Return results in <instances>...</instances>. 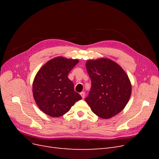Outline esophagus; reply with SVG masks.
I'll return each instance as SVG.
<instances>
[{
	"label": "esophagus",
	"mask_w": 159,
	"mask_h": 159,
	"mask_svg": "<svg viewBox=\"0 0 159 159\" xmlns=\"http://www.w3.org/2000/svg\"><path fill=\"white\" fill-rule=\"evenodd\" d=\"M80 95H81V98H82L83 99H84V98H85V92H81L80 93Z\"/></svg>",
	"instance_id": "esophagus-1"
}]
</instances>
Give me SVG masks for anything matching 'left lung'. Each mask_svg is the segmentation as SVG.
Instances as JSON below:
<instances>
[{"mask_svg":"<svg viewBox=\"0 0 159 159\" xmlns=\"http://www.w3.org/2000/svg\"><path fill=\"white\" fill-rule=\"evenodd\" d=\"M86 69L91 80L89 95L85 99L98 117L109 119L126 106L131 95V84L125 71L109 58L89 60Z\"/></svg>","mask_w":159,"mask_h":159,"instance_id":"8db88e82","label":"left lung"}]
</instances>
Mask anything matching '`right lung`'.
<instances>
[{
    "label": "right lung",
    "mask_w": 159,
    "mask_h": 159,
    "mask_svg": "<svg viewBox=\"0 0 159 159\" xmlns=\"http://www.w3.org/2000/svg\"><path fill=\"white\" fill-rule=\"evenodd\" d=\"M78 62L77 59L56 57L47 61L37 72L32 92L42 111L52 117H61L82 99L74 91V84L68 78L70 71Z\"/></svg>",
    "instance_id": "right-lung-1"
}]
</instances>
